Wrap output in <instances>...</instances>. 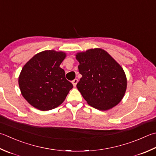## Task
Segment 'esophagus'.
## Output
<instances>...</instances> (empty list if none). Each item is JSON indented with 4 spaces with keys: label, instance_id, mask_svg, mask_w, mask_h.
Returning <instances> with one entry per match:
<instances>
[{
    "label": "esophagus",
    "instance_id": "obj_1",
    "mask_svg": "<svg viewBox=\"0 0 156 156\" xmlns=\"http://www.w3.org/2000/svg\"><path fill=\"white\" fill-rule=\"evenodd\" d=\"M78 79H76V78H75L74 80H72V84H73V85H74V87H76V84H77V83H78Z\"/></svg>",
    "mask_w": 156,
    "mask_h": 156
}]
</instances>
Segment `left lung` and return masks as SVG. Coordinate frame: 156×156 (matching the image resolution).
<instances>
[{"instance_id":"8db88e82","label":"left lung","mask_w":156,"mask_h":156,"mask_svg":"<svg viewBox=\"0 0 156 156\" xmlns=\"http://www.w3.org/2000/svg\"><path fill=\"white\" fill-rule=\"evenodd\" d=\"M82 75L76 85L88 104L99 110L117 105L126 92L127 80L122 68L101 48L76 54Z\"/></svg>"}]
</instances>
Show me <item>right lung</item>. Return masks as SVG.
Here are the masks:
<instances>
[{"mask_svg":"<svg viewBox=\"0 0 156 156\" xmlns=\"http://www.w3.org/2000/svg\"><path fill=\"white\" fill-rule=\"evenodd\" d=\"M66 57L62 51H42L23 67L18 80L21 93L35 108L47 111L57 108L73 88L59 67Z\"/></svg>","mask_w":156,"mask_h":156,"instance_id":"right-lung-1","label":"right lung"}]
</instances>
